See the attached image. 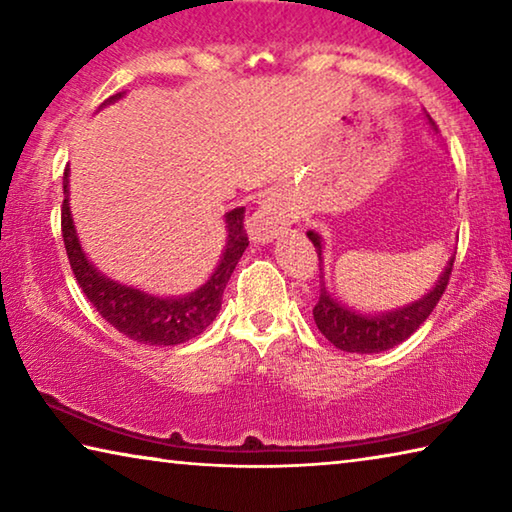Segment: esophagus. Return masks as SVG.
Returning a JSON list of instances; mask_svg holds the SVG:
<instances>
[{"mask_svg":"<svg viewBox=\"0 0 512 512\" xmlns=\"http://www.w3.org/2000/svg\"><path fill=\"white\" fill-rule=\"evenodd\" d=\"M298 228V216H293L277 198H266L255 210L253 219H250V239L259 241V244H268L282 232H298Z\"/></svg>","mask_w":512,"mask_h":512,"instance_id":"obj_1","label":"esophagus"}]
</instances>
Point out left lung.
<instances>
[{"label":"left lung","mask_w":512,"mask_h":512,"mask_svg":"<svg viewBox=\"0 0 512 512\" xmlns=\"http://www.w3.org/2000/svg\"><path fill=\"white\" fill-rule=\"evenodd\" d=\"M424 119H427L429 131L436 135L438 128L427 112H424ZM307 237L311 244L316 246L320 266H323L320 268V298L314 307L316 327L329 343H334L336 348L343 352L377 354L404 343L415 329L429 318L433 307H436L438 300L443 298L449 275H452L454 255L447 259L443 273L438 275V280L433 282V287L427 293H422L420 298H415L402 307H395L388 311H361V309L350 307L348 302H343L336 293L329 291L327 280H325L323 237H320L316 230H309Z\"/></svg>","instance_id":"obj_1"}]
</instances>
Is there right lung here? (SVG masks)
Wrapping results in <instances>:
<instances>
[{
  "label": "right lung",
  "instance_id": "right-lung-1",
  "mask_svg": "<svg viewBox=\"0 0 512 512\" xmlns=\"http://www.w3.org/2000/svg\"><path fill=\"white\" fill-rule=\"evenodd\" d=\"M124 94L126 92L112 94L110 99L101 103V108L124 99ZM63 192V239L74 277L88 300L117 332L146 345H178L194 339L212 323L221 311L225 284H228L232 271L248 248L244 230L246 207H235V210L223 214L228 237H225L219 264L201 287L185 293V296H158V293L112 280L92 264V259L85 255L74 225L72 207H69V167L63 176Z\"/></svg>",
  "mask_w": 512,
  "mask_h": 512
}]
</instances>
